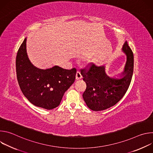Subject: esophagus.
Wrapping results in <instances>:
<instances>
[{
	"label": "esophagus",
	"mask_w": 153,
	"mask_h": 153,
	"mask_svg": "<svg viewBox=\"0 0 153 153\" xmlns=\"http://www.w3.org/2000/svg\"><path fill=\"white\" fill-rule=\"evenodd\" d=\"M82 78V76L80 72V71H77L76 73V80H80Z\"/></svg>",
	"instance_id": "1"
}]
</instances>
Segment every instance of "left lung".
I'll use <instances>...</instances> for the list:
<instances>
[{
  "mask_svg": "<svg viewBox=\"0 0 153 153\" xmlns=\"http://www.w3.org/2000/svg\"><path fill=\"white\" fill-rule=\"evenodd\" d=\"M122 51L126 56V62L123 71L118 76H108L105 65L98 66L93 64L88 71L82 70L83 80L86 84L83 98L93 111H102L114 106L128 89L133 74L134 56L126 42Z\"/></svg>",
  "mask_w": 153,
  "mask_h": 153,
  "instance_id": "8db88e82",
  "label": "left lung"
}]
</instances>
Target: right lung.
Instances as JSON below:
<instances>
[{
	"label": "right lung",
	"mask_w": 153,
	"mask_h": 153,
	"mask_svg": "<svg viewBox=\"0 0 153 153\" xmlns=\"http://www.w3.org/2000/svg\"><path fill=\"white\" fill-rule=\"evenodd\" d=\"M16 67L24 95L34 105L46 110L59 105L64 93L76 79V68L68 70L57 65L46 70L36 67L27 55V37L17 51Z\"/></svg>",
	"instance_id": "add662e5"
}]
</instances>
